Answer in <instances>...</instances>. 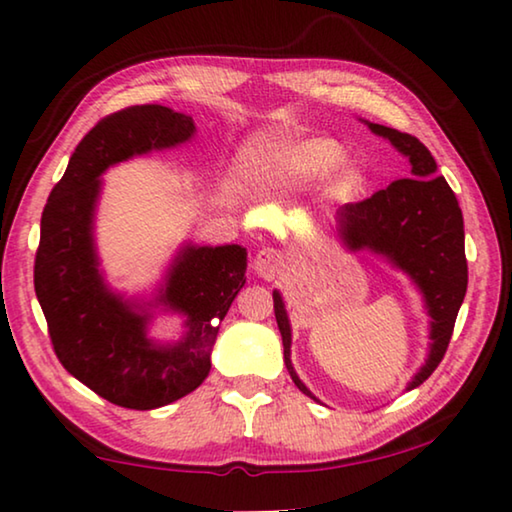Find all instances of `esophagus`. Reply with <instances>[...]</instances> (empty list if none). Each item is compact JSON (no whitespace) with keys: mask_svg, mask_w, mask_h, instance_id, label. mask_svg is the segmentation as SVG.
Masks as SVG:
<instances>
[{"mask_svg":"<svg viewBox=\"0 0 512 512\" xmlns=\"http://www.w3.org/2000/svg\"><path fill=\"white\" fill-rule=\"evenodd\" d=\"M284 268V255L277 248H264L259 250L255 257V271L264 280H275Z\"/></svg>","mask_w":512,"mask_h":512,"instance_id":"1","label":"esophagus"}]
</instances>
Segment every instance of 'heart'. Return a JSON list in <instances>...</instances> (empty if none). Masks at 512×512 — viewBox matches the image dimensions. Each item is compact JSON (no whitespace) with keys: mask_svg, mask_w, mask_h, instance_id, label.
<instances>
[{"mask_svg":"<svg viewBox=\"0 0 512 512\" xmlns=\"http://www.w3.org/2000/svg\"><path fill=\"white\" fill-rule=\"evenodd\" d=\"M343 160V149L332 140H305L298 144L284 146L280 153H275V164L291 178H316L332 171ZM363 183L359 169L345 167L332 183L334 196H350L357 192Z\"/></svg>","mask_w":512,"mask_h":512,"instance_id":"b5f03b06","label":"heart"}]
</instances>
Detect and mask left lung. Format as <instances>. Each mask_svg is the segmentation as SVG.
<instances>
[{"label": "left lung", "mask_w": 512, "mask_h": 512, "mask_svg": "<svg viewBox=\"0 0 512 512\" xmlns=\"http://www.w3.org/2000/svg\"><path fill=\"white\" fill-rule=\"evenodd\" d=\"M411 160V178H400L366 201L339 210V232L350 248L384 255L418 284L431 316V352L409 388L420 386L443 361L458 309L467 291L463 214L452 187L436 176V160L418 137L370 124ZM275 320L284 343V363L302 393L316 400L291 366V327L280 293L273 291Z\"/></svg>", "instance_id": "obj_1"}]
</instances>
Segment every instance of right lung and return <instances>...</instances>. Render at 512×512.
<instances>
[{"instance_id": "obj_1", "label": "right lung", "mask_w": 512, "mask_h": 512, "mask_svg": "<svg viewBox=\"0 0 512 512\" xmlns=\"http://www.w3.org/2000/svg\"><path fill=\"white\" fill-rule=\"evenodd\" d=\"M192 133V117L164 106L112 112L76 146L42 210L33 284L51 345L69 375L124 409H158L203 384L221 320L246 284V248L189 246L160 298L189 316L187 339L158 348L144 336L149 314L112 296L99 277L92 246L97 178L110 164Z\"/></svg>"}]
</instances>
